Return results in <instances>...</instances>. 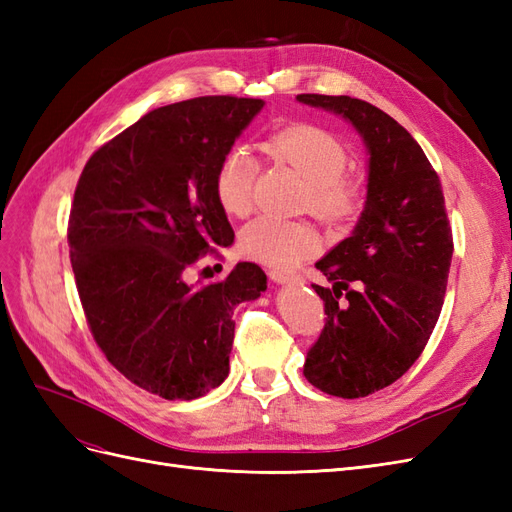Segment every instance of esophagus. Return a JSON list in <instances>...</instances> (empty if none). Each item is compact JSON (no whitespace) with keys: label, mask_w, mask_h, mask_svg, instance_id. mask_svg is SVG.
<instances>
[{"label":"esophagus","mask_w":512,"mask_h":512,"mask_svg":"<svg viewBox=\"0 0 512 512\" xmlns=\"http://www.w3.org/2000/svg\"><path fill=\"white\" fill-rule=\"evenodd\" d=\"M269 277L277 284H303V277L301 275H294V273H284L280 269H273L269 271Z\"/></svg>","instance_id":"34e87169"}]
</instances>
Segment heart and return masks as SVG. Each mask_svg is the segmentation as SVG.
Listing matches in <instances>:
<instances>
[{"mask_svg": "<svg viewBox=\"0 0 512 512\" xmlns=\"http://www.w3.org/2000/svg\"><path fill=\"white\" fill-rule=\"evenodd\" d=\"M269 151L307 181L305 209L327 226L342 228L356 220L363 190L346 177L350 153L329 130L294 123L269 138ZM258 164L245 149H230L215 173V196L230 215H247L254 205ZM239 250L262 265L288 269L320 250V235L307 222H282L262 215L239 232Z\"/></svg>", "mask_w": 512, "mask_h": 512, "instance_id": "1", "label": "heart"}]
</instances>
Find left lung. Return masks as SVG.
Segmentation results:
<instances>
[{"label": "left lung", "mask_w": 512, "mask_h": 512, "mask_svg": "<svg viewBox=\"0 0 512 512\" xmlns=\"http://www.w3.org/2000/svg\"><path fill=\"white\" fill-rule=\"evenodd\" d=\"M297 100L348 119L369 151L359 224L316 262L331 282L314 284L327 318L303 365L322 393L367 397L406 374L440 318L453 258L442 183L412 134L378 106L350 96Z\"/></svg>", "instance_id": "left-lung-1"}]
</instances>
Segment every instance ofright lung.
<instances>
[{"label":"right lung","mask_w":512,"mask_h":512,"mask_svg":"<svg viewBox=\"0 0 512 512\" xmlns=\"http://www.w3.org/2000/svg\"><path fill=\"white\" fill-rule=\"evenodd\" d=\"M262 106L235 96L160 106L104 143L76 183L68 245L91 335L130 382L170 401L224 382L232 309L267 288L254 262L185 282L200 256L235 239L215 173Z\"/></svg>","instance_id":"add662e5"}]
</instances>
